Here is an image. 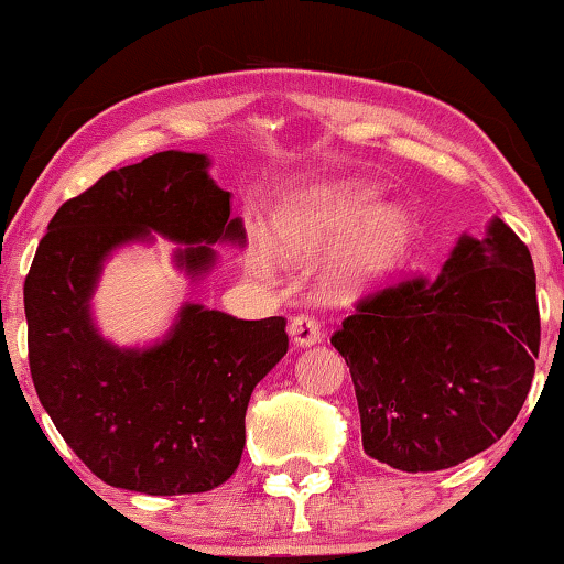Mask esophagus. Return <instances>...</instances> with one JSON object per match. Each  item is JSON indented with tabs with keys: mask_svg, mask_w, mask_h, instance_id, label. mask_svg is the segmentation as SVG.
Here are the masks:
<instances>
[{
	"mask_svg": "<svg viewBox=\"0 0 564 564\" xmlns=\"http://www.w3.org/2000/svg\"><path fill=\"white\" fill-rule=\"evenodd\" d=\"M290 336L295 338V344H300V346L318 344L323 338L318 318H315V315H307V313L295 315V318L290 321Z\"/></svg>",
	"mask_w": 564,
	"mask_h": 564,
	"instance_id": "esophagus-1",
	"label": "esophagus"
}]
</instances>
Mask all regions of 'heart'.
<instances>
[{"label": "heart", "instance_id": "heart-1", "mask_svg": "<svg viewBox=\"0 0 564 564\" xmlns=\"http://www.w3.org/2000/svg\"><path fill=\"white\" fill-rule=\"evenodd\" d=\"M375 197L377 192L361 182L311 192L280 220L282 246L292 253H311L351 229L338 253V272L349 282L375 280L395 264L411 236L403 207L384 205L369 213ZM251 264L264 276L274 272V259L267 249L253 251Z\"/></svg>", "mask_w": 564, "mask_h": 564}]
</instances>
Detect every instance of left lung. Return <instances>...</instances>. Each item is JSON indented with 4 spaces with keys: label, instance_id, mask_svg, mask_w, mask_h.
<instances>
[{
    "label": "left lung",
    "instance_id": "obj_1",
    "mask_svg": "<svg viewBox=\"0 0 564 564\" xmlns=\"http://www.w3.org/2000/svg\"><path fill=\"white\" fill-rule=\"evenodd\" d=\"M330 344L357 392L361 444L403 473L459 465L511 429L542 341L527 243L492 220L442 274L367 292Z\"/></svg>",
    "mask_w": 564,
    "mask_h": 564
}]
</instances>
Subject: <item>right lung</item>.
Instances as JSON below:
<instances>
[{
  "instance_id": "add662e5",
  "label": "right lung",
  "mask_w": 564,
  "mask_h": 564,
  "mask_svg": "<svg viewBox=\"0 0 564 564\" xmlns=\"http://www.w3.org/2000/svg\"><path fill=\"white\" fill-rule=\"evenodd\" d=\"M151 230L187 243L180 264L192 276L213 267L210 243L246 238L203 153L164 151L107 172L58 207L37 243L25 276L30 375L99 480L145 496L205 492L238 469L246 408L288 354V321L184 305L161 344L115 349L91 326V290L107 253Z\"/></svg>"
}]
</instances>
